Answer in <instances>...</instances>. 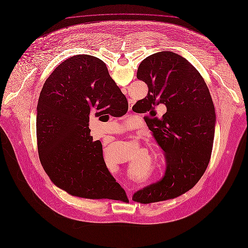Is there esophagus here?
Instances as JSON below:
<instances>
[{
  "label": "esophagus",
  "instance_id": "34e87169",
  "mask_svg": "<svg viewBox=\"0 0 248 248\" xmlns=\"http://www.w3.org/2000/svg\"><path fill=\"white\" fill-rule=\"evenodd\" d=\"M130 191H129V194H128V196H130Z\"/></svg>",
  "mask_w": 248,
  "mask_h": 248
}]
</instances>
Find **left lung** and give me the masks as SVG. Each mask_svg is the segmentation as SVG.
I'll return each instance as SVG.
<instances>
[{
	"label": "left lung",
	"instance_id": "8db88e82",
	"mask_svg": "<svg viewBox=\"0 0 248 248\" xmlns=\"http://www.w3.org/2000/svg\"><path fill=\"white\" fill-rule=\"evenodd\" d=\"M137 78L147 84L148 93L133 105L134 112L151 113L159 104L167 108L161 119L145 118L167 163L161 180L132 196L145 204L182 195L201 179L212 154L216 113L202 77L176 53L148 56L139 65Z\"/></svg>",
	"mask_w": 248,
	"mask_h": 248
}]
</instances>
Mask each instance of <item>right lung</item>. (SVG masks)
<instances>
[{
    "instance_id": "right-lung-1",
    "label": "right lung",
    "mask_w": 248,
    "mask_h": 248,
    "mask_svg": "<svg viewBox=\"0 0 248 248\" xmlns=\"http://www.w3.org/2000/svg\"><path fill=\"white\" fill-rule=\"evenodd\" d=\"M96 117H121L128 101L111 78L105 62L93 56L71 57L46 80L40 93L36 136L40 161L57 186L85 199L127 197L107 169L101 141L89 128Z\"/></svg>"
}]
</instances>
